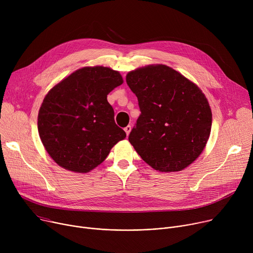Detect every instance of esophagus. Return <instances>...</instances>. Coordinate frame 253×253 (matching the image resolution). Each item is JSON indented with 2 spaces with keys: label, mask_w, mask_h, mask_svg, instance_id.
Segmentation results:
<instances>
[{
  "label": "esophagus",
  "mask_w": 253,
  "mask_h": 253,
  "mask_svg": "<svg viewBox=\"0 0 253 253\" xmlns=\"http://www.w3.org/2000/svg\"><path fill=\"white\" fill-rule=\"evenodd\" d=\"M124 130H125V132H126V134H127V136L129 135V133H130V131H131V126L130 125H128V126H126L125 128H124Z\"/></svg>",
  "instance_id": "1"
}]
</instances>
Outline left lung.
<instances>
[{"label":"left lung","mask_w":253,"mask_h":253,"mask_svg":"<svg viewBox=\"0 0 253 253\" xmlns=\"http://www.w3.org/2000/svg\"><path fill=\"white\" fill-rule=\"evenodd\" d=\"M126 82L141 112L129 142L156 170L186 169L202 153L211 132L212 112L202 90L165 64L130 72Z\"/></svg>","instance_id":"8db88e82"}]
</instances>
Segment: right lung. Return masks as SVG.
I'll list each match as a JSON object with an SVG mask.
<instances>
[{"label": "right lung", "instance_id": "right-lung-1", "mask_svg": "<svg viewBox=\"0 0 253 253\" xmlns=\"http://www.w3.org/2000/svg\"><path fill=\"white\" fill-rule=\"evenodd\" d=\"M109 67H84L45 96L38 114L40 139L54 162L75 172L102 164L111 148L126 137L114 120L107 96L122 84Z\"/></svg>", "mask_w": 253, "mask_h": 253}]
</instances>
